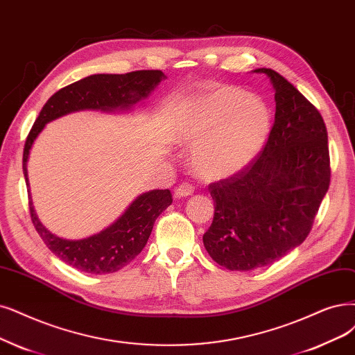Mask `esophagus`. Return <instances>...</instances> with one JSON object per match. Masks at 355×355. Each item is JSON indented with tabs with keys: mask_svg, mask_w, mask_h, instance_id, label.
Listing matches in <instances>:
<instances>
[{
	"mask_svg": "<svg viewBox=\"0 0 355 355\" xmlns=\"http://www.w3.org/2000/svg\"><path fill=\"white\" fill-rule=\"evenodd\" d=\"M193 191H194V187L191 184H189V182H182V184H180L175 189L174 196L177 199H181V198H187V196H190Z\"/></svg>",
	"mask_w": 355,
	"mask_h": 355,
	"instance_id": "esophagus-1",
	"label": "esophagus"
}]
</instances>
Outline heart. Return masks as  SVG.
Instances as JSON below:
<instances>
[{
  "instance_id": "1",
  "label": "heart",
  "mask_w": 355,
  "mask_h": 355,
  "mask_svg": "<svg viewBox=\"0 0 355 355\" xmlns=\"http://www.w3.org/2000/svg\"><path fill=\"white\" fill-rule=\"evenodd\" d=\"M272 127L269 105L234 86H216L180 111L177 140L193 146L190 162L207 181L232 177L265 146Z\"/></svg>"
}]
</instances>
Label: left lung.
Listing matches in <instances>:
<instances>
[{"label":"left lung","mask_w":355,"mask_h":355,"mask_svg":"<svg viewBox=\"0 0 355 355\" xmlns=\"http://www.w3.org/2000/svg\"><path fill=\"white\" fill-rule=\"evenodd\" d=\"M275 123L257 157L209 186L215 202L203 244L218 265L247 272L273 263L303 243L329 189L327 131L320 112L272 69Z\"/></svg>","instance_id":"obj_1"}]
</instances>
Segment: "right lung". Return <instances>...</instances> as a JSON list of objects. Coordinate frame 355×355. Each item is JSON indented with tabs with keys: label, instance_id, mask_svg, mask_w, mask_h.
Here are the masks:
<instances>
[{
	"label": "right lung",
	"instance_id": "add662e5",
	"mask_svg": "<svg viewBox=\"0 0 355 355\" xmlns=\"http://www.w3.org/2000/svg\"><path fill=\"white\" fill-rule=\"evenodd\" d=\"M166 76L161 70H140L127 74H94L60 89L52 95L39 112L36 121L26 139L23 150V174L28 180V159L33 141L45 124L70 112L96 110L103 112L128 111L133 105L146 99L150 92ZM29 196L31 191L28 190ZM173 203L169 190H152L140 194L118 218L103 231L82 240H67L52 234L39 220L32 198L29 209L32 222L46 244L64 263L80 272L103 275L127 266L146 245L156 218Z\"/></svg>",
	"mask_w": 355,
	"mask_h": 355
}]
</instances>
